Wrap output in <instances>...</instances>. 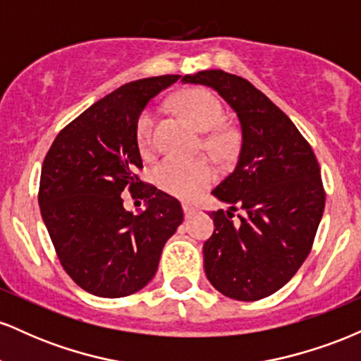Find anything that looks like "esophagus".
Wrapping results in <instances>:
<instances>
[{
  "instance_id": "34e87169",
  "label": "esophagus",
  "mask_w": 361,
  "mask_h": 361,
  "mask_svg": "<svg viewBox=\"0 0 361 361\" xmlns=\"http://www.w3.org/2000/svg\"><path fill=\"white\" fill-rule=\"evenodd\" d=\"M183 212H185V217L190 219L195 212H197V209H195L192 204H183Z\"/></svg>"
}]
</instances>
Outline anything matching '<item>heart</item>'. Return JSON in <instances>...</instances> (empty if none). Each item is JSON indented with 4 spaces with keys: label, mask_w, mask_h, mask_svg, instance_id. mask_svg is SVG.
Instances as JSON below:
<instances>
[{
    "label": "heart",
    "mask_w": 361,
    "mask_h": 361,
    "mask_svg": "<svg viewBox=\"0 0 361 361\" xmlns=\"http://www.w3.org/2000/svg\"><path fill=\"white\" fill-rule=\"evenodd\" d=\"M176 110L181 111L200 132L202 146L214 156L226 159L234 151L233 132L221 128L224 120L222 103L215 94L205 90H188L180 93L173 100ZM156 110L147 109L140 115L137 123V142L142 151H149L154 144ZM217 178V169L212 159L200 156L193 159L164 157L154 168L156 185L163 192L180 198H195L205 188H209Z\"/></svg>",
    "instance_id": "1"
}]
</instances>
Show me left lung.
I'll list each match as a JSON object with an SVG mask.
<instances>
[{"mask_svg":"<svg viewBox=\"0 0 361 361\" xmlns=\"http://www.w3.org/2000/svg\"><path fill=\"white\" fill-rule=\"evenodd\" d=\"M183 82L205 85L241 123L238 163L212 192L229 210L210 214L204 244L207 279L222 295L252 302L283 287L312 250L326 193L312 147L267 94L235 74L209 69ZM243 209L240 222L232 221Z\"/></svg>","mask_w":361,"mask_h":361,"instance_id":"8db88e82","label":"left lung"}]
</instances>
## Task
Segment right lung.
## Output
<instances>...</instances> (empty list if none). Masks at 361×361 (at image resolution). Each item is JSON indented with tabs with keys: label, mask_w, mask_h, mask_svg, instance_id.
Listing matches in <instances>:
<instances>
[{
	"label": "right lung",
	"mask_w": 361,
	"mask_h": 361,
	"mask_svg": "<svg viewBox=\"0 0 361 361\" xmlns=\"http://www.w3.org/2000/svg\"><path fill=\"white\" fill-rule=\"evenodd\" d=\"M180 78L166 74L120 86L62 128L44 159V224L62 268L93 295L118 299L146 287L164 244L183 222L180 202L137 176L140 114ZM126 189L148 202L144 213L125 210Z\"/></svg>",
	"instance_id": "add662e5"
}]
</instances>
